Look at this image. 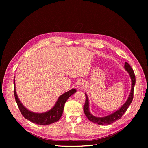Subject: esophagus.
I'll return each instance as SVG.
<instances>
[{
  "label": "esophagus",
  "instance_id": "1",
  "mask_svg": "<svg viewBox=\"0 0 148 148\" xmlns=\"http://www.w3.org/2000/svg\"><path fill=\"white\" fill-rule=\"evenodd\" d=\"M84 86H85L84 83L83 81H82V80H79V81L78 82V83L77 84V86H77V88L78 90H79V89H82L84 88Z\"/></svg>",
  "mask_w": 148,
  "mask_h": 148
}]
</instances>
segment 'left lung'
I'll return each mask as SVG.
<instances>
[{
	"mask_svg": "<svg viewBox=\"0 0 148 148\" xmlns=\"http://www.w3.org/2000/svg\"><path fill=\"white\" fill-rule=\"evenodd\" d=\"M124 68L126 70L128 73L130 75V77L131 79L132 82V88L128 96L127 100L124 103V104L120 107L119 109L117 111L114 112V113L111 114L109 115H107L106 117H95L92 114H91L90 111H89V99L86 93H85V96H86V101H85V104L83 107L84 112L85 115L86 116L87 118L91 121V122L97 123L98 125H109L114 123L116 120L120 119L122 117V115L124 114L125 112L127 111V109L128 108L129 106L132 103L133 99V91H134V87H135V84L136 82L135 79V75L134 73L133 70L127 62H125L124 65Z\"/></svg>",
	"mask_w": 148,
	"mask_h": 148,
	"instance_id": "8db88e82",
	"label": "left lung"
}]
</instances>
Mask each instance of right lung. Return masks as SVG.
Returning a JSON list of instances; mask_svg holds the SVG:
<instances>
[{
	"mask_svg": "<svg viewBox=\"0 0 148 148\" xmlns=\"http://www.w3.org/2000/svg\"><path fill=\"white\" fill-rule=\"evenodd\" d=\"M13 83H14V95L15 101L21 114L25 119L29 120L30 122L41 125H50L57 122L60 119L62 114H63L64 105L66 101L71 96V95H73L74 93L77 92L75 89H71V90L64 93L63 95L59 96L54 106L51 109L46 112L35 113L26 109L21 102L16 94L15 79Z\"/></svg>",
	"mask_w": 148,
	"mask_h": 148,
	"instance_id": "add662e5",
	"label": "right lung"
}]
</instances>
